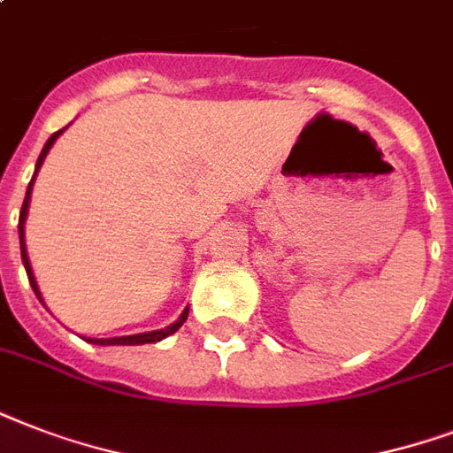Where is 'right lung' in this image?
Segmentation results:
<instances>
[{
	"instance_id": "add662e5",
	"label": "right lung",
	"mask_w": 453,
	"mask_h": 453,
	"mask_svg": "<svg viewBox=\"0 0 453 453\" xmlns=\"http://www.w3.org/2000/svg\"><path fill=\"white\" fill-rule=\"evenodd\" d=\"M63 134V129L56 131L49 141H46L44 150H42V155H39L37 159V169H35V176H37L39 166H42V162H44L46 152L51 150V145L56 143V138ZM35 176H32L30 185H27V192H25V202L23 206H20V219H18V234H20V256H23V265H25V273H27V280H30V287L32 291L37 294V298L42 301V294H39L37 289V282H35V275H32V268H30V258H27V251H25V219H27V206H30V192H32V183H35ZM44 303V301H42ZM188 319V310H185L183 315L178 317L176 322L171 324V326H166V329H159V331H148V334H136V336H117V338H87L88 343H96V345H143V343H157V341H162V338L171 336V334H176L178 329H180V324Z\"/></svg>"
}]
</instances>
